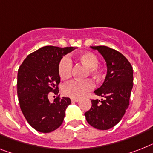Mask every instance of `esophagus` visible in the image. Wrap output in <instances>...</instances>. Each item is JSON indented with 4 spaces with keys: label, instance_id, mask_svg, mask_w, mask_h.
<instances>
[{
    "label": "esophagus",
    "instance_id": "esophagus-1",
    "mask_svg": "<svg viewBox=\"0 0 153 153\" xmlns=\"http://www.w3.org/2000/svg\"><path fill=\"white\" fill-rule=\"evenodd\" d=\"M71 101L73 102H79V98H71Z\"/></svg>",
    "mask_w": 153,
    "mask_h": 153
}]
</instances>
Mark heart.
<instances>
[{
	"label": "heart",
	"mask_w": 153,
	"mask_h": 153,
	"mask_svg": "<svg viewBox=\"0 0 153 153\" xmlns=\"http://www.w3.org/2000/svg\"><path fill=\"white\" fill-rule=\"evenodd\" d=\"M77 59L88 67V74H91L94 78L99 79L102 75V69L98 65L99 60L96 55L91 52H84L78 55ZM73 70V63L68 56H64L58 65L59 75L62 79L70 78ZM94 82L91 79L83 80H72L62 87V93L68 97L79 98L85 96L94 88Z\"/></svg>",
	"instance_id": "obj_1"
}]
</instances>
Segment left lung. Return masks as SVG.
Returning <instances> with one entry per match:
<instances>
[{
  "mask_svg": "<svg viewBox=\"0 0 153 153\" xmlns=\"http://www.w3.org/2000/svg\"><path fill=\"white\" fill-rule=\"evenodd\" d=\"M104 57L107 74L100 88L94 91L104 98L91 100V107L84 113L88 123L98 130H108L119 123L129 106L133 88V68L120 52L107 46H93Z\"/></svg>",
  "mask_w": 153,
  "mask_h": 153,
  "instance_id": "left-lung-1",
  "label": "left lung"
}]
</instances>
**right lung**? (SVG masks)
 I'll list each match as a JSON object with an SVG mask.
<instances>
[{
    "instance_id": "add662e5",
    "label": "right lung",
    "mask_w": 153,
    "mask_h": 153,
    "mask_svg": "<svg viewBox=\"0 0 153 153\" xmlns=\"http://www.w3.org/2000/svg\"><path fill=\"white\" fill-rule=\"evenodd\" d=\"M75 48L43 47L30 54L19 68L17 94L20 108L30 126L39 132L49 133L62 123L70 98L57 95L51 103L48 96L51 92L59 94V61Z\"/></svg>"
}]
</instances>
